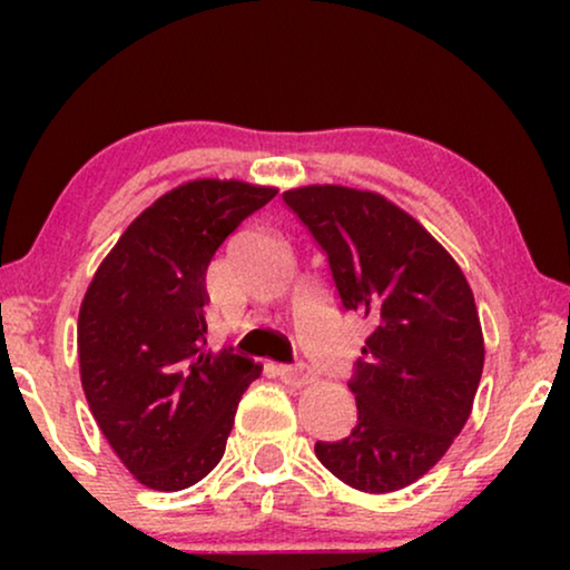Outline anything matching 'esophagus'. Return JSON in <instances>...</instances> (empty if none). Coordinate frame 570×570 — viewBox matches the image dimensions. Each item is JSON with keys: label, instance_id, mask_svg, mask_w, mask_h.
I'll return each mask as SVG.
<instances>
[{"label": "esophagus", "instance_id": "1", "mask_svg": "<svg viewBox=\"0 0 570 570\" xmlns=\"http://www.w3.org/2000/svg\"><path fill=\"white\" fill-rule=\"evenodd\" d=\"M277 373H279V379L285 381V384H293V386L308 384V379H311L308 365H303V363H285V365H277Z\"/></svg>", "mask_w": 570, "mask_h": 570}]
</instances>
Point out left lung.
Wrapping results in <instances>:
<instances>
[{"instance_id": "left-lung-1", "label": "left lung", "mask_w": 570, "mask_h": 570, "mask_svg": "<svg viewBox=\"0 0 570 570\" xmlns=\"http://www.w3.org/2000/svg\"><path fill=\"white\" fill-rule=\"evenodd\" d=\"M283 202L326 254L342 308L373 326L347 381L357 423L316 441L318 462L363 493L407 488L472 412L485 363L474 295L446 248L381 194L326 184Z\"/></svg>"}]
</instances>
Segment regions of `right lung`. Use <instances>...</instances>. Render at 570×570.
<instances>
[{"mask_svg":"<svg viewBox=\"0 0 570 570\" xmlns=\"http://www.w3.org/2000/svg\"><path fill=\"white\" fill-rule=\"evenodd\" d=\"M244 181L184 184L116 240L77 318L90 412L124 466L153 490H184L225 454L238 402L262 368L207 353L205 275L223 240L275 197Z\"/></svg>","mask_w":570,"mask_h":570,"instance_id":"add662e5","label":"right lung"}]
</instances>
